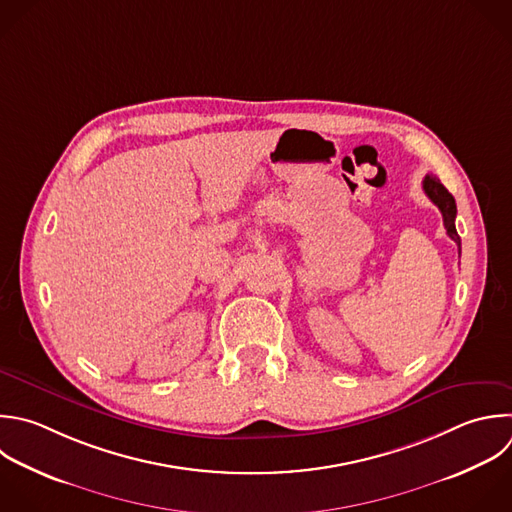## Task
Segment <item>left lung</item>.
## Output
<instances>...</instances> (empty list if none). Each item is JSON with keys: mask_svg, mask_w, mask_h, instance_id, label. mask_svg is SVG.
Returning <instances> with one entry per match:
<instances>
[{"mask_svg": "<svg viewBox=\"0 0 512 512\" xmlns=\"http://www.w3.org/2000/svg\"><path fill=\"white\" fill-rule=\"evenodd\" d=\"M422 190L424 194L432 200L434 206H438L440 214H442V220H444V228H446V234L456 242L458 246V256H460V236L456 232V226H454V218H456V202L452 198V194L440 184V180L432 174H426L424 180H422Z\"/></svg>", "mask_w": 512, "mask_h": 512, "instance_id": "8db88e82", "label": "left lung"}]
</instances>
